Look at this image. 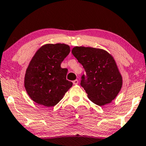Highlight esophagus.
Here are the masks:
<instances>
[{"label": "esophagus", "instance_id": "34e87169", "mask_svg": "<svg viewBox=\"0 0 146 146\" xmlns=\"http://www.w3.org/2000/svg\"><path fill=\"white\" fill-rule=\"evenodd\" d=\"M73 84H74V85H78V83H79V81L78 80H75L73 81Z\"/></svg>", "mask_w": 146, "mask_h": 146}]
</instances>
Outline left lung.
<instances>
[{
    "mask_svg": "<svg viewBox=\"0 0 146 146\" xmlns=\"http://www.w3.org/2000/svg\"><path fill=\"white\" fill-rule=\"evenodd\" d=\"M71 52L86 73L81 86L88 99L99 106L111 103L122 86V76L111 54L103 49L84 46H75Z\"/></svg>",
    "mask_w": 146,
    "mask_h": 146,
    "instance_id": "8db88e82",
    "label": "left lung"
}]
</instances>
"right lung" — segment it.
<instances>
[{
	"mask_svg": "<svg viewBox=\"0 0 146 146\" xmlns=\"http://www.w3.org/2000/svg\"><path fill=\"white\" fill-rule=\"evenodd\" d=\"M69 53V45L64 43H47L36 51L24 76V87L33 101L53 107L73 86L66 80L68 70L60 66Z\"/></svg>",
	"mask_w": 146,
	"mask_h": 146,
	"instance_id": "obj_1",
	"label": "right lung"
}]
</instances>
